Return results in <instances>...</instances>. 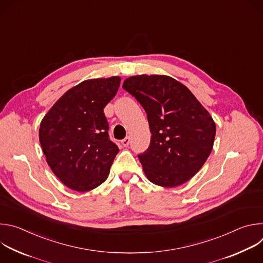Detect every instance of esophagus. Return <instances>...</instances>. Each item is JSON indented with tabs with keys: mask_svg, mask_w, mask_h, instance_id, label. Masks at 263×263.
Returning <instances> with one entry per match:
<instances>
[{
	"mask_svg": "<svg viewBox=\"0 0 263 263\" xmlns=\"http://www.w3.org/2000/svg\"><path fill=\"white\" fill-rule=\"evenodd\" d=\"M121 142H122V144H123L124 146H128L129 143H130V138H129V137H125Z\"/></svg>",
	"mask_w": 263,
	"mask_h": 263,
	"instance_id": "esophagus-1",
	"label": "esophagus"
}]
</instances>
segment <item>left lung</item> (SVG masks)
<instances>
[{
	"label": "left lung",
	"mask_w": 263,
	"mask_h": 263,
	"mask_svg": "<svg viewBox=\"0 0 263 263\" xmlns=\"http://www.w3.org/2000/svg\"><path fill=\"white\" fill-rule=\"evenodd\" d=\"M146 112L151 142L138 155L146 178L162 187L192 179L209 157L215 123L185 85L164 74H138L124 81Z\"/></svg>",
	"instance_id": "obj_1"
}]
</instances>
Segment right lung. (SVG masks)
<instances>
[{"label": "right lung", "instance_id": "1", "mask_svg": "<svg viewBox=\"0 0 263 263\" xmlns=\"http://www.w3.org/2000/svg\"><path fill=\"white\" fill-rule=\"evenodd\" d=\"M121 78L90 79L68 89L41 123L40 141L48 164L68 189L85 193L101 185L119 147L109 139L105 106Z\"/></svg>", "mask_w": 263, "mask_h": 263}]
</instances>
